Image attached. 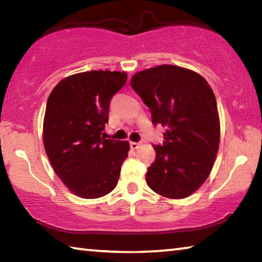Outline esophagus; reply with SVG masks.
<instances>
[{
    "label": "esophagus",
    "mask_w": 262,
    "mask_h": 262,
    "mask_svg": "<svg viewBox=\"0 0 262 262\" xmlns=\"http://www.w3.org/2000/svg\"><path fill=\"white\" fill-rule=\"evenodd\" d=\"M140 147V143H137V142H130V148L133 150H135Z\"/></svg>",
    "instance_id": "1"
}]
</instances>
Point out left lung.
<instances>
[{
  "label": "left lung",
  "instance_id": "obj_1",
  "mask_svg": "<svg viewBox=\"0 0 262 262\" xmlns=\"http://www.w3.org/2000/svg\"><path fill=\"white\" fill-rule=\"evenodd\" d=\"M130 85L151 111L155 126L166 128L147 184L168 199H184L201 187L220 145V117L214 92L201 75L178 66L142 70Z\"/></svg>",
  "mask_w": 262,
  "mask_h": 262
}]
</instances>
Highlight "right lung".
<instances>
[{
  "mask_svg": "<svg viewBox=\"0 0 262 262\" xmlns=\"http://www.w3.org/2000/svg\"><path fill=\"white\" fill-rule=\"evenodd\" d=\"M126 82L125 72L91 70L63 78L48 97L43 145L57 177L79 198L104 196L118 184L129 143L101 134L111 99Z\"/></svg>",
  "mask_w": 262,
  "mask_h": 262,
  "instance_id": "obj_1",
  "label": "right lung"
}]
</instances>
